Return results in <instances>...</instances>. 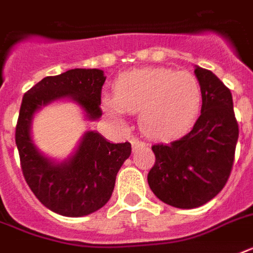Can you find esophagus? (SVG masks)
I'll return each mask as SVG.
<instances>
[{"label": "esophagus", "instance_id": "34e87169", "mask_svg": "<svg viewBox=\"0 0 253 253\" xmlns=\"http://www.w3.org/2000/svg\"><path fill=\"white\" fill-rule=\"evenodd\" d=\"M131 144H132V148H138V147H140V146H143V144H144V142H142V140H139V139H136V138H132L131 139Z\"/></svg>", "mask_w": 253, "mask_h": 253}]
</instances>
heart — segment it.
Returning a JSON list of instances; mask_svg holds the SVG:
<instances>
[{
    "label": "heart",
    "instance_id": "obj_1",
    "mask_svg": "<svg viewBox=\"0 0 253 253\" xmlns=\"http://www.w3.org/2000/svg\"><path fill=\"white\" fill-rule=\"evenodd\" d=\"M111 114L139 112V126L147 136L172 139L193 126L202 105L198 79L188 71L143 68L122 73L114 83V95L105 98Z\"/></svg>",
    "mask_w": 253,
    "mask_h": 253
}]
</instances>
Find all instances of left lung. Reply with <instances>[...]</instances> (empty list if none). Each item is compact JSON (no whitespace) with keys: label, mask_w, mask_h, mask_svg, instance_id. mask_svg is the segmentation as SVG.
Segmentation results:
<instances>
[{"label":"left lung","mask_w":253,"mask_h":253,"mask_svg":"<svg viewBox=\"0 0 253 253\" xmlns=\"http://www.w3.org/2000/svg\"><path fill=\"white\" fill-rule=\"evenodd\" d=\"M202 89L201 115L188 134L154 144L148 185L164 204L194 209L212 200L231 174L239 126L231 91L209 69L196 67Z\"/></svg>","instance_id":"obj_1"}]
</instances>
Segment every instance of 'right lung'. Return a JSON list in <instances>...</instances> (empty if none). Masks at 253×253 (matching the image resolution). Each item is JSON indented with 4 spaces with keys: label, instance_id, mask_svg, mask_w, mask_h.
Instances as JSON below:
<instances>
[{
    "label": "right lung",
    "instance_id": "add662e5",
    "mask_svg": "<svg viewBox=\"0 0 253 253\" xmlns=\"http://www.w3.org/2000/svg\"><path fill=\"white\" fill-rule=\"evenodd\" d=\"M106 80L101 69H71L47 76L27 90L15 126V144L26 182L38 200L51 211L64 216H83L110 200L117 173L131 154V144L110 143L95 131L84 135L72 158L55 164L42 156L30 136L34 113L59 98L75 99L89 119H98L101 91Z\"/></svg>",
    "mask_w": 253,
    "mask_h": 253
}]
</instances>
